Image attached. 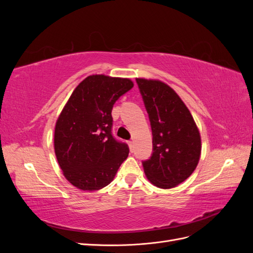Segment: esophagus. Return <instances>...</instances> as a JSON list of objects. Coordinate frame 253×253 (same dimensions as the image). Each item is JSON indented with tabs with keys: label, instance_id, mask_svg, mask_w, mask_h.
I'll list each match as a JSON object with an SVG mask.
<instances>
[{
	"label": "esophagus",
	"instance_id": "1",
	"mask_svg": "<svg viewBox=\"0 0 253 253\" xmlns=\"http://www.w3.org/2000/svg\"><path fill=\"white\" fill-rule=\"evenodd\" d=\"M127 144H128V147H129V149L132 150V148H133V141L132 140H128L127 141Z\"/></svg>",
	"mask_w": 253,
	"mask_h": 253
}]
</instances>
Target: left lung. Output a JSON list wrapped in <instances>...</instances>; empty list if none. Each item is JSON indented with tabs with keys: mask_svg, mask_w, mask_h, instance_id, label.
Segmentation results:
<instances>
[{
	"mask_svg": "<svg viewBox=\"0 0 253 253\" xmlns=\"http://www.w3.org/2000/svg\"><path fill=\"white\" fill-rule=\"evenodd\" d=\"M149 114L153 153L142 162L153 185L174 188L193 173L200 162V131L190 111L168 84L159 80L136 79Z\"/></svg>",
	"mask_w": 253,
	"mask_h": 253,
	"instance_id": "obj_1",
	"label": "left lung"
}]
</instances>
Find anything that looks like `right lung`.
Masks as SVG:
<instances>
[{"mask_svg": "<svg viewBox=\"0 0 253 253\" xmlns=\"http://www.w3.org/2000/svg\"><path fill=\"white\" fill-rule=\"evenodd\" d=\"M134 86L126 78L91 75L75 88L55 127V153L65 178L83 191L108 186L128 155L112 135L114 103Z\"/></svg>", "mask_w": 253, "mask_h": 253, "instance_id": "right-lung-1", "label": "right lung"}]
</instances>
